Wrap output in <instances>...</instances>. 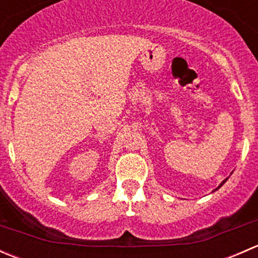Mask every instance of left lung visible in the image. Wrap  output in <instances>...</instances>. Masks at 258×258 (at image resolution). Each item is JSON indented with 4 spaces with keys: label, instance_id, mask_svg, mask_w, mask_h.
<instances>
[{
    "label": "left lung",
    "instance_id": "obj_1",
    "mask_svg": "<svg viewBox=\"0 0 258 258\" xmlns=\"http://www.w3.org/2000/svg\"><path fill=\"white\" fill-rule=\"evenodd\" d=\"M227 179H228V177H227V178H226V179H223V181H222V182H221V184H220V186H218V187H217V188H216V189H215V191H217V189H218V188H220V187H222V184H223V183H225V182H226V181H227Z\"/></svg>",
    "mask_w": 258,
    "mask_h": 258
}]
</instances>
